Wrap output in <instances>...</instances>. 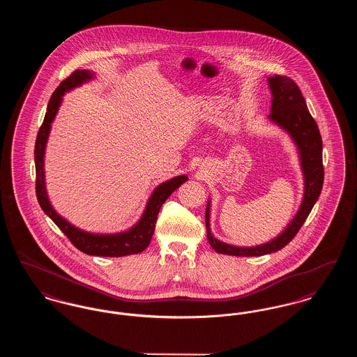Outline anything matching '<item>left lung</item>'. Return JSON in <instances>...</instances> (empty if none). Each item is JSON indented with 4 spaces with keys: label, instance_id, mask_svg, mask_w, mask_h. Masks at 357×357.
Returning <instances> with one entry per match:
<instances>
[{
    "label": "left lung",
    "instance_id": "obj_1",
    "mask_svg": "<svg viewBox=\"0 0 357 357\" xmlns=\"http://www.w3.org/2000/svg\"><path fill=\"white\" fill-rule=\"evenodd\" d=\"M268 85L272 93V107L268 119L285 131L297 147L304 176L303 201L294 217L278 236L255 246H236L220 241L211 233V201L208 199L206 207L207 239L211 248L221 255L259 257L281 250L301 229L321 194L324 182L323 140L316 121L309 114L305 99L297 84L285 76L274 75L273 77H268Z\"/></svg>",
    "mask_w": 357,
    "mask_h": 357
}]
</instances>
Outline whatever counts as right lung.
Returning <instances> with one entry per match:
<instances>
[{"instance_id": "1", "label": "right lung", "mask_w": 357, "mask_h": 357, "mask_svg": "<svg viewBox=\"0 0 357 357\" xmlns=\"http://www.w3.org/2000/svg\"><path fill=\"white\" fill-rule=\"evenodd\" d=\"M93 79H95L93 70H86V69L75 70L68 79L61 82V84L59 85L53 92L51 100L47 107V114L43 121V126L37 134L36 146H34L36 194L43 211L57 225V227L70 239V242L85 255H100V257H124V255H137L150 245V241L155 231V223L158 220V214L162 204L166 202V199L178 187L186 182L188 179L186 175L174 176L155 187L153 194L150 195L146 204L140 220L130 229L120 233H112V234L89 233L76 227L54 210L47 192L44 158H45L48 137L51 134L52 123L54 121L59 108L63 102V96L69 91L84 83H88Z\"/></svg>"}]
</instances>
